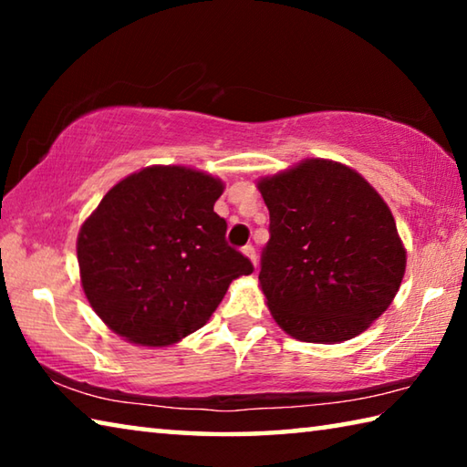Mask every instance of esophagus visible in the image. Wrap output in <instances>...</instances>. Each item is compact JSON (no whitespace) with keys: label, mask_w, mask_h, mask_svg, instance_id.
<instances>
[{"label":"esophagus","mask_w":467,"mask_h":467,"mask_svg":"<svg viewBox=\"0 0 467 467\" xmlns=\"http://www.w3.org/2000/svg\"><path fill=\"white\" fill-rule=\"evenodd\" d=\"M243 253H244V257H249L251 259V264L255 265L257 264V255H255V249L251 247V244H247V247H243Z\"/></svg>","instance_id":"34e87169"}]
</instances>
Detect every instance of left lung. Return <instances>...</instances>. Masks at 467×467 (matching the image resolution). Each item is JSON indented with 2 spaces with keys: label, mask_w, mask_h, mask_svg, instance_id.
<instances>
[{
  "label": "left lung",
  "mask_w": 467,
  "mask_h": 467,
  "mask_svg": "<svg viewBox=\"0 0 467 467\" xmlns=\"http://www.w3.org/2000/svg\"><path fill=\"white\" fill-rule=\"evenodd\" d=\"M270 210L259 286L300 342L337 344L383 315L406 249L383 197L346 164L309 158L257 183Z\"/></svg>",
  "instance_id": "obj_1"
}]
</instances>
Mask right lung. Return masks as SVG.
Masks as SVG:
<instances>
[{
  "label": "right lung",
  "instance_id": "1",
  "mask_svg": "<svg viewBox=\"0 0 467 467\" xmlns=\"http://www.w3.org/2000/svg\"><path fill=\"white\" fill-rule=\"evenodd\" d=\"M224 183L187 167H148L119 181L78 234L84 295L107 326L140 346L193 334L253 264L228 247L214 212Z\"/></svg>",
  "mask_w": 467,
  "mask_h": 467
}]
</instances>
